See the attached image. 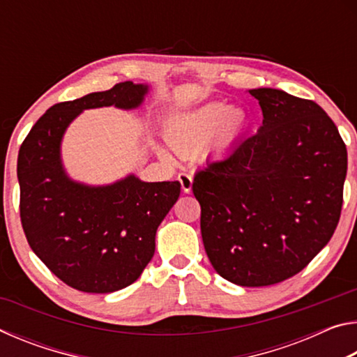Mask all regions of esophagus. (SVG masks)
<instances>
[{
	"label": "esophagus",
	"mask_w": 357,
	"mask_h": 357,
	"mask_svg": "<svg viewBox=\"0 0 357 357\" xmlns=\"http://www.w3.org/2000/svg\"><path fill=\"white\" fill-rule=\"evenodd\" d=\"M179 183H181V189H183L185 193H189L192 190V184H193V179L190 174L187 173H179Z\"/></svg>",
	"instance_id": "esophagus-1"
}]
</instances>
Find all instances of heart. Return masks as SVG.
Segmentation results:
<instances>
[{
  "label": "heart",
  "mask_w": 357,
  "mask_h": 357,
  "mask_svg": "<svg viewBox=\"0 0 357 357\" xmlns=\"http://www.w3.org/2000/svg\"><path fill=\"white\" fill-rule=\"evenodd\" d=\"M249 128L244 108H229L223 102H208L189 112L174 113L165 121L164 138L181 157H192L206 146L209 153L231 148ZM167 157L165 151H159Z\"/></svg>",
  "instance_id": "1"
}]
</instances>
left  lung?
<instances>
[{"instance_id": "obj_1", "label": "left lung", "mask_w": 357, "mask_h": 357, "mask_svg": "<svg viewBox=\"0 0 357 357\" xmlns=\"http://www.w3.org/2000/svg\"><path fill=\"white\" fill-rule=\"evenodd\" d=\"M263 112L255 135L193 178L202 238L215 273L268 287L301 273L334 234L348 155L313 100L282 89L249 91Z\"/></svg>"}]
</instances>
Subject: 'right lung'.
<instances>
[{
	"label": "right lung",
	"mask_w": 357,
	"mask_h": 357,
	"mask_svg": "<svg viewBox=\"0 0 357 357\" xmlns=\"http://www.w3.org/2000/svg\"><path fill=\"white\" fill-rule=\"evenodd\" d=\"M148 93V84L123 82L53 105L20 146L17 176L28 244L58 279L78 291L113 293L142 275L181 184L144 183L135 174L107 185L78 183L63 165V137L83 110L112 105L134 110Z\"/></svg>",
	"instance_id": "1"
}]
</instances>
